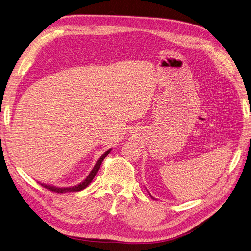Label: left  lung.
Wrapping results in <instances>:
<instances>
[{"instance_id":"obj_1","label":"left lung","mask_w":251,"mask_h":251,"mask_svg":"<svg viewBox=\"0 0 251 251\" xmlns=\"http://www.w3.org/2000/svg\"><path fill=\"white\" fill-rule=\"evenodd\" d=\"M150 196H151V195H150ZM151 197H152V196H151ZM152 198H153V197H152Z\"/></svg>"}]
</instances>
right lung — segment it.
<instances>
[{
  "label": "right lung",
  "mask_w": 251,
  "mask_h": 251,
  "mask_svg": "<svg viewBox=\"0 0 251 251\" xmlns=\"http://www.w3.org/2000/svg\"><path fill=\"white\" fill-rule=\"evenodd\" d=\"M110 151H111V149H109V150H107L106 152L104 153V154L97 160V163H96V165L94 166V168H93V170L92 171L90 172V174L87 175V177L86 178L82 181V182H80L79 184H77V185H74V187H68V188H57V187H53V185H49V184H45V183H40L43 185L44 188H46L47 190H49V191H52V192H55V193H69V192H79V191H82V190H84L88 184H90L91 182H92V180L94 179V177L96 176V174H97V172H98V170H99V168H100V166H101V164H102V161H103V159L106 157L109 153H110Z\"/></svg>",
  "instance_id": "add662e5"
}]
</instances>
